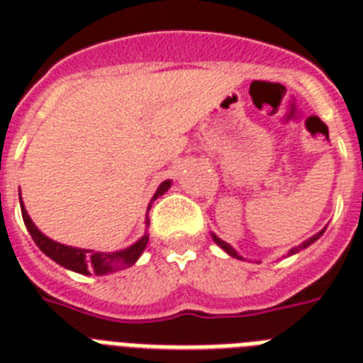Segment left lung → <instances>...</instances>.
<instances>
[{
    "label": "left lung",
    "instance_id": "obj_1",
    "mask_svg": "<svg viewBox=\"0 0 363 363\" xmlns=\"http://www.w3.org/2000/svg\"><path fill=\"white\" fill-rule=\"evenodd\" d=\"M323 232H325V230H321V232H319V233H315V235H313V238H310V239H308V241H304V242H302V245H298V247L291 248V250H289V254H287V256H291V254H296V252H298V250H302V248L310 247L311 242H313V241H317V239L321 238V235H323ZM211 238H213V241L217 242L218 247L223 248V250H226V252H228L230 256H232V257H238V259H242V257L239 256V254L235 252V250H233L232 247H230L228 242H226V241H223V239H218L217 235H215V233H211Z\"/></svg>",
    "mask_w": 363,
    "mask_h": 363
}]
</instances>
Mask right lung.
<instances>
[{"mask_svg": "<svg viewBox=\"0 0 363 363\" xmlns=\"http://www.w3.org/2000/svg\"><path fill=\"white\" fill-rule=\"evenodd\" d=\"M169 189L170 179H164L163 184L157 187V191H155L152 202H154L157 196L167 193ZM20 206H22V217L23 223H26V228L27 232L31 233L35 245H37L48 257H52L53 262L59 263L61 267L70 269V271L79 272V274H92V272H94V274L101 277V274H109V272L131 267V265L139 259L140 254L145 252L146 245H148V233H145L139 241L133 242L131 247L124 248V250H118V252H96V250H85V248L67 247V245H61V242L46 238V235L33 224L31 217L27 215L26 208H23L22 199H20ZM150 206H152V203H150ZM148 218H146V226H148Z\"/></svg>", "mask_w": 363, "mask_h": 363, "instance_id": "obj_1", "label": "right lung"}]
</instances>
